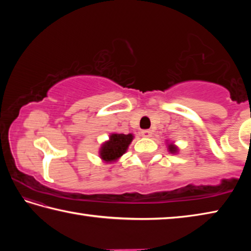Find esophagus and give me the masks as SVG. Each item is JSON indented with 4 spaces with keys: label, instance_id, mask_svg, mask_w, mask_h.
<instances>
[{
    "label": "esophagus",
    "instance_id": "34e87169",
    "mask_svg": "<svg viewBox=\"0 0 251 251\" xmlns=\"http://www.w3.org/2000/svg\"><path fill=\"white\" fill-rule=\"evenodd\" d=\"M142 136H144V137H151V130H150V129L142 130Z\"/></svg>",
    "mask_w": 251,
    "mask_h": 251
}]
</instances>
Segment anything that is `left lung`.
I'll list each match as a JSON object with an SVG mask.
<instances>
[{
  "instance_id": "obj_1",
  "label": "left lung",
  "mask_w": 251,
  "mask_h": 251,
  "mask_svg": "<svg viewBox=\"0 0 251 251\" xmlns=\"http://www.w3.org/2000/svg\"><path fill=\"white\" fill-rule=\"evenodd\" d=\"M168 151L172 152V154H176L178 151V148L176 145H174V143H169L168 144Z\"/></svg>"
}]
</instances>
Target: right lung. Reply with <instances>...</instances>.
Here are the masks:
<instances>
[{"instance_id": "1", "label": "right lung", "mask_w": 251, "mask_h": 251, "mask_svg": "<svg viewBox=\"0 0 251 251\" xmlns=\"http://www.w3.org/2000/svg\"><path fill=\"white\" fill-rule=\"evenodd\" d=\"M133 138V134H112L109 136L108 141L100 146V158L106 163L116 161L120 157L125 154Z\"/></svg>"}]
</instances>
